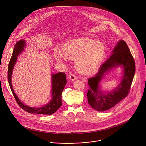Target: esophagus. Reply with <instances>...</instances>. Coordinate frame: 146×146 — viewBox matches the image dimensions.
Listing matches in <instances>:
<instances>
[{"label":"esophagus","instance_id":"1","mask_svg":"<svg viewBox=\"0 0 146 146\" xmlns=\"http://www.w3.org/2000/svg\"><path fill=\"white\" fill-rule=\"evenodd\" d=\"M69 79L71 81H74L77 79V76L74 73H71L69 74Z\"/></svg>","mask_w":146,"mask_h":146}]
</instances>
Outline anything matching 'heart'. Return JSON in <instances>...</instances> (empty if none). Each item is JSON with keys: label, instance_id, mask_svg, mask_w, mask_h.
<instances>
[{"label": "heart", "instance_id": "1", "mask_svg": "<svg viewBox=\"0 0 146 146\" xmlns=\"http://www.w3.org/2000/svg\"><path fill=\"white\" fill-rule=\"evenodd\" d=\"M63 52H59L57 59L65 61L66 57L76 59V67L79 71L89 73L95 70L103 60L105 48L103 44L88 38H80L66 42Z\"/></svg>", "mask_w": 146, "mask_h": 146}]
</instances>
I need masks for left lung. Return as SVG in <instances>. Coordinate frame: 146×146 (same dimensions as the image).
I'll list each match as a JSON object with an SVG mask.
<instances>
[{
  "mask_svg": "<svg viewBox=\"0 0 146 146\" xmlns=\"http://www.w3.org/2000/svg\"><path fill=\"white\" fill-rule=\"evenodd\" d=\"M120 65L124 69L121 83L111 92L104 93L101 92L99 89V83L104 74L111 68ZM135 71V62L129 49L124 40H120L113 50L111 55L100 66L96 75L88 79L90 89L87 96L88 104L98 111L112 108L128 96Z\"/></svg>",
  "mask_w": 146,
  "mask_h": 146,
  "instance_id": "left-lung-1",
  "label": "left lung"
}]
</instances>
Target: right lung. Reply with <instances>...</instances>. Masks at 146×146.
<instances>
[{
  "mask_svg": "<svg viewBox=\"0 0 146 146\" xmlns=\"http://www.w3.org/2000/svg\"><path fill=\"white\" fill-rule=\"evenodd\" d=\"M25 47V42L24 40L17 41L15 44L14 50L10 59L8 66V81L13 93V95L18 105L25 111L31 113H39L45 115H51L57 111V110L62 106V94L67 82L66 80V75L63 72H59L52 75V100L47 105L43 107L36 108H31L24 105L15 94L11 82L12 70L17 59V56L23 51Z\"/></svg>",
  "mask_w": 146,
  "mask_h": 146,
  "instance_id": "right-lung-1",
  "label": "right lung"
}]
</instances>
